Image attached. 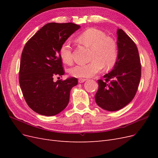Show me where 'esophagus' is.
Returning <instances> with one entry per match:
<instances>
[{"mask_svg": "<svg viewBox=\"0 0 158 158\" xmlns=\"http://www.w3.org/2000/svg\"><path fill=\"white\" fill-rule=\"evenodd\" d=\"M86 80H87V79H85V78H80L78 80V82H79V83H83V82H85V81H86Z\"/></svg>", "mask_w": 158, "mask_h": 158, "instance_id": "esophagus-1", "label": "esophagus"}]
</instances>
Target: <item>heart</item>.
<instances>
[{
	"label": "heart",
	"instance_id": "b5f03b06",
	"mask_svg": "<svg viewBox=\"0 0 158 158\" xmlns=\"http://www.w3.org/2000/svg\"><path fill=\"white\" fill-rule=\"evenodd\" d=\"M76 41L91 49L90 63L78 64L69 70L71 76L76 78H90L99 73L103 66L111 69L118 60V50L117 42L105 32L96 28H89L76 37ZM61 60L66 64L73 60V49L69 42H64L59 50Z\"/></svg>",
	"mask_w": 158,
	"mask_h": 158
}]
</instances>
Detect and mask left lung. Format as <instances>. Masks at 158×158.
Masks as SVG:
<instances>
[{"mask_svg":"<svg viewBox=\"0 0 158 158\" xmlns=\"http://www.w3.org/2000/svg\"><path fill=\"white\" fill-rule=\"evenodd\" d=\"M118 56L113 70L98 80L95 102L101 108L115 111L135 98L141 77V64L137 47L121 29L117 31Z\"/></svg>","mask_w":158,"mask_h":158,"instance_id":"left-lung-1","label":"left lung"}]
</instances>
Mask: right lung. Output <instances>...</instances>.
<instances>
[{
  "label": "right lung",
  "instance_id": "add662e5",
  "mask_svg": "<svg viewBox=\"0 0 158 158\" xmlns=\"http://www.w3.org/2000/svg\"><path fill=\"white\" fill-rule=\"evenodd\" d=\"M80 26L73 23H49L26 44L22 53L19 82L27 104L45 116L59 114L68 106L76 78L54 82L64 71L60 56L61 45Z\"/></svg>",
  "mask_w": 158,
  "mask_h": 158
}]
</instances>
